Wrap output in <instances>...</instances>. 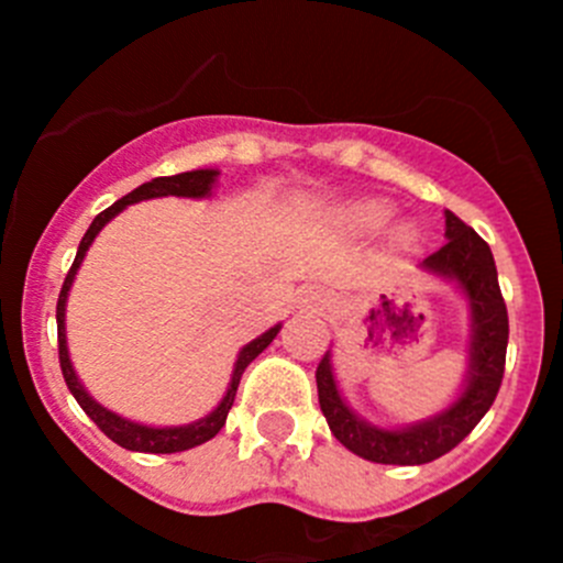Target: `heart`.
I'll return each mask as SVG.
<instances>
[{"instance_id":"b5f03b06","label":"heart","mask_w":563,"mask_h":563,"mask_svg":"<svg viewBox=\"0 0 563 563\" xmlns=\"http://www.w3.org/2000/svg\"><path fill=\"white\" fill-rule=\"evenodd\" d=\"M391 220V208L386 206V202H357V206H352L350 211H346V222H350V228H355V231L361 233H372V231H380V228H386V222ZM411 233L402 228L400 233H397V242H409Z\"/></svg>"}]
</instances>
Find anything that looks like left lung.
<instances>
[{
	"mask_svg": "<svg viewBox=\"0 0 563 563\" xmlns=\"http://www.w3.org/2000/svg\"><path fill=\"white\" fill-rule=\"evenodd\" d=\"M445 236L449 242L431 253L422 267L456 278L474 312L471 377L462 397L449 411L402 431L375 429L369 422L357 420L338 395L330 352L318 363V402L327 417V426L343 449H350L363 460L380 462V465H426V462L440 460L476 429V422L487 415L499 395L510 327H507V307L499 290L494 253L474 228L465 225L451 211H445Z\"/></svg>",
	"mask_w": 563,
	"mask_h": 563,
	"instance_id": "obj_1",
	"label": "left lung"
}]
</instances>
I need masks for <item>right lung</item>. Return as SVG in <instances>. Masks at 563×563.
<instances>
[{"instance_id":"right-lung-1","label":"right lung","mask_w":563,"mask_h":563,"mask_svg":"<svg viewBox=\"0 0 563 563\" xmlns=\"http://www.w3.org/2000/svg\"><path fill=\"white\" fill-rule=\"evenodd\" d=\"M213 177H217V172H208V168H200V172L174 174V177H154L152 183H143L141 188H134L132 194H126V197H121V200L114 202V206H109L107 211L98 213L96 220H92V225L87 228V233H84L81 245H78V253H76V262H73V267H69L67 278H64V285H62V292H58V305H56L58 363H62L64 383H67V389L73 391V397L78 400V406L87 411L89 420L96 422L98 429H101L109 440L118 442V445L126 451H143V454H177V451H188V449H194V445H202V442H208L211 437L220 434V429L225 426V420H228V411H231V406H233V397H236L242 372L247 369V363H251L253 357H258L262 352L267 350V346H271V341L278 335V330H282V327H273V330H267L265 335H258L256 341L247 343L245 350L239 352L236 366H233L231 386H228V395L222 397L220 406H217V409H213L206 420H197V422H191V426H180V429H148V426H137V422H129V420H123V417L112 415V411H107L103 406H98V402L92 400L87 391H84V386L78 383L76 372H73V366H69L67 338H64V305H67V292H69V285H73V278H76L78 265H81L84 253H87L89 245H92L96 233L101 231L109 220H112L114 213H121L123 208L132 206V202L152 200V197H206V194L211 191Z\"/></svg>"}]
</instances>
